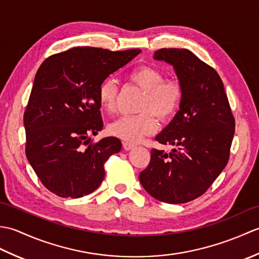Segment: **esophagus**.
I'll return each instance as SVG.
<instances>
[{
  "mask_svg": "<svg viewBox=\"0 0 259 259\" xmlns=\"http://www.w3.org/2000/svg\"><path fill=\"white\" fill-rule=\"evenodd\" d=\"M122 145H123L124 150H131V149H134V148H135L134 144H130V142H126V141H123Z\"/></svg>",
  "mask_w": 259,
  "mask_h": 259,
  "instance_id": "obj_1",
  "label": "esophagus"
}]
</instances>
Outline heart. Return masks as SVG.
Wrapping results in <instances>:
<instances>
[{
    "label": "heart",
    "mask_w": 259,
    "mask_h": 259,
    "mask_svg": "<svg viewBox=\"0 0 259 259\" xmlns=\"http://www.w3.org/2000/svg\"><path fill=\"white\" fill-rule=\"evenodd\" d=\"M128 79L138 85L142 97L136 115H123L108 125L109 134L126 142H138L155 134L159 121L166 122L177 113L183 101V88L177 80H164V74L152 65H140L128 73ZM117 99V85L112 79H104L98 88V100L104 111H112Z\"/></svg>",
    "instance_id": "obj_1"
}]
</instances>
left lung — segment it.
I'll use <instances>...</instances> for the list:
<instances>
[{"label":"left lung","instance_id":"1","mask_svg":"<svg viewBox=\"0 0 259 259\" xmlns=\"http://www.w3.org/2000/svg\"><path fill=\"white\" fill-rule=\"evenodd\" d=\"M155 60L171 64L183 88V101L156 137L171 152L152 149L139 180L148 194L167 203L196 199L226 167L235 119L221 76L186 49H160Z\"/></svg>","mask_w":259,"mask_h":259}]
</instances>
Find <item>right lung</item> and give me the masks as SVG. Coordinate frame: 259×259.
<instances>
[{
    "label": "right lung",
    "instance_id": "add662e5",
    "mask_svg": "<svg viewBox=\"0 0 259 259\" xmlns=\"http://www.w3.org/2000/svg\"><path fill=\"white\" fill-rule=\"evenodd\" d=\"M140 52L79 47L53 54L38 68L23 117L25 153L53 194L80 198L102 183L103 164L121 150V141L90 142L103 126L98 88Z\"/></svg>",
    "mask_w": 259,
    "mask_h": 259
}]
</instances>
